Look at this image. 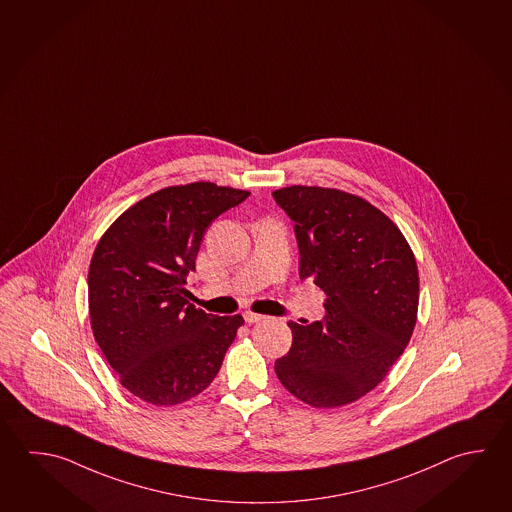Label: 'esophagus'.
<instances>
[{"mask_svg": "<svg viewBox=\"0 0 512 512\" xmlns=\"http://www.w3.org/2000/svg\"><path fill=\"white\" fill-rule=\"evenodd\" d=\"M243 319H245V323H249V325H254V323H258V321H261V319H263V316H260V314H254V312H245V314H243Z\"/></svg>", "mask_w": 512, "mask_h": 512, "instance_id": "34e87169", "label": "esophagus"}]
</instances>
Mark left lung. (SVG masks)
<instances>
[{
    "mask_svg": "<svg viewBox=\"0 0 512 512\" xmlns=\"http://www.w3.org/2000/svg\"><path fill=\"white\" fill-rule=\"evenodd\" d=\"M272 196L294 222L299 278L326 294L321 321H290L292 346L274 370L314 408L350 404L373 390L408 346L419 308L417 261L399 227L361 196L308 186Z\"/></svg>",
    "mask_w": 512,
    "mask_h": 512,
    "instance_id": "1",
    "label": "left lung"
}]
</instances>
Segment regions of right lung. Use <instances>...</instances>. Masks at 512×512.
I'll use <instances>...</instances> for the list:
<instances>
[{
    "mask_svg": "<svg viewBox=\"0 0 512 512\" xmlns=\"http://www.w3.org/2000/svg\"><path fill=\"white\" fill-rule=\"evenodd\" d=\"M249 195L211 182L166 187L131 205L97 243L88 270L93 335L135 397L175 406L220 370L243 317L205 314L184 285L207 227Z\"/></svg>",
    "mask_w": 512,
    "mask_h": 512,
    "instance_id": "obj_1",
    "label": "right lung"
}]
</instances>
